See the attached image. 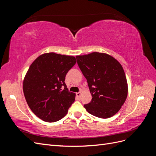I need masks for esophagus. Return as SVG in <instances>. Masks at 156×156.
<instances>
[{
    "label": "esophagus",
    "instance_id": "esophagus-1",
    "mask_svg": "<svg viewBox=\"0 0 156 156\" xmlns=\"http://www.w3.org/2000/svg\"><path fill=\"white\" fill-rule=\"evenodd\" d=\"M76 96H77V98H80V97H81V92H77L76 93Z\"/></svg>",
    "mask_w": 156,
    "mask_h": 156
}]
</instances>
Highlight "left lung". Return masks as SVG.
Segmentation results:
<instances>
[{"instance_id": "1", "label": "left lung", "mask_w": 156, "mask_h": 156, "mask_svg": "<svg viewBox=\"0 0 156 156\" xmlns=\"http://www.w3.org/2000/svg\"><path fill=\"white\" fill-rule=\"evenodd\" d=\"M76 58L92 97L84 108L90 114L101 119L115 115L127 96V80L121 64L112 56L98 52L77 56Z\"/></svg>"}]
</instances>
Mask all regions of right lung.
Wrapping results in <instances>:
<instances>
[{
    "label": "right lung",
    "mask_w": 156,
    "mask_h": 156,
    "mask_svg": "<svg viewBox=\"0 0 156 156\" xmlns=\"http://www.w3.org/2000/svg\"><path fill=\"white\" fill-rule=\"evenodd\" d=\"M75 63L74 56L49 53L30 65L23 81V92L32 111L42 120H60L74 102L75 94L69 92L64 81Z\"/></svg>",
    "instance_id": "right-lung-1"
}]
</instances>
